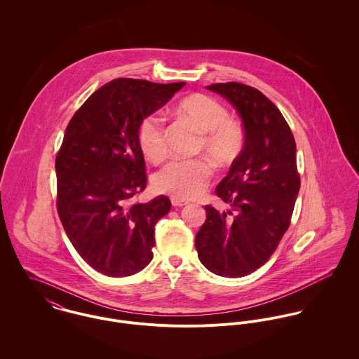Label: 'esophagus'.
<instances>
[{"mask_svg":"<svg viewBox=\"0 0 359 359\" xmlns=\"http://www.w3.org/2000/svg\"><path fill=\"white\" fill-rule=\"evenodd\" d=\"M171 203H172L174 207H182V205H188L185 201H181V199H177V198H172V199H171Z\"/></svg>","mask_w":359,"mask_h":359,"instance_id":"esophagus-1","label":"esophagus"}]
</instances>
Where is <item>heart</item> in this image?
<instances>
[{"label": "heart", "mask_w": 359, "mask_h": 359, "mask_svg": "<svg viewBox=\"0 0 359 359\" xmlns=\"http://www.w3.org/2000/svg\"><path fill=\"white\" fill-rule=\"evenodd\" d=\"M175 110L201 133L196 151L205 152L214 164L226 167L241 156L246 144L245 127L229 117L222 103L205 94H194L181 100ZM138 144L152 161H160L165 156V127L161 116L152 113L141 121ZM210 177L211 167L205 158L172 160L154 174V188L160 194L189 201L203 192Z\"/></svg>", "instance_id": "obj_1"}]
</instances>
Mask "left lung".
Here are the masks:
<instances>
[{
    "label": "left lung",
    "mask_w": 359,
    "mask_h": 359,
    "mask_svg": "<svg viewBox=\"0 0 359 359\" xmlns=\"http://www.w3.org/2000/svg\"><path fill=\"white\" fill-rule=\"evenodd\" d=\"M205 88L238 110L246 144L215 188L231 210L205 205L195 246L210 272L241 278L268 261L290 225L300 191L296 141L280 110L256 88L241 83Z\"/></svg>",
    "instance_id": "1"
}]
</instances>
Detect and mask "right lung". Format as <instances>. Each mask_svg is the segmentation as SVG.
Returning a JSON list of instances; mask_svg holds the SVG:
<instances>
[{
  "mask_svg": "<svg viewBox=\"0 0 359 359\" xmlns=\"http://www.w3.org/2000/svg\"><path fill=\"white\" fill-rule=\"evenodd\" d=\"M184 86L116 79L67 124L55 160L57 214L77 253L103 275L130 276L154 258V225L171 202L133 203L147 187L138 127Z\"/></svg>",
  "mask_w": 359,
  "mask_h": 359,
  "instance_id": "add662e5",
  "label": "right lung"
}]
</instances>
